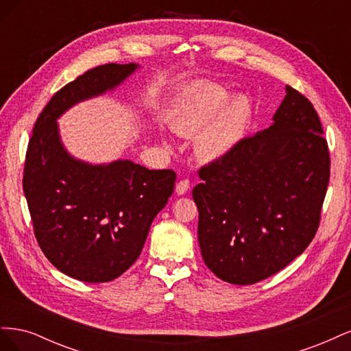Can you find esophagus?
Here are the masks:
<instances>
[{"label":"esophagus","instance_id":"1","mask_svg":"<svg viewBox=\"0 0 351 351\" xmlns=\"http://www.w3.org/2000/svg\"><path fill=\"white\" fill-rule=\"evenodd\" d=\"M190 189V182L187 178H184V180H180V182L176 184V192L178 193V195H184V193H187V190Z\"/></svg>","mask_w":351,"mask_h":351}]
</instances>
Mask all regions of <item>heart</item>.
<instances>
[{"label":"heart","instance_id":"heart-1","mask_svg":"<svg viewBox=\"0 0 351 351\" xmlns=\"http://www.w3.org/2000/svg\"><path fill=\"white\" fill-rule=\"evenodd\" d=\"M230 93L210 82H197L186 89L174 121L180 133H196V151L205 159H218L234 147L250 120V102L243 95Z\"/></svg>","mask_w":351,"mask_h":351}]
</instances>
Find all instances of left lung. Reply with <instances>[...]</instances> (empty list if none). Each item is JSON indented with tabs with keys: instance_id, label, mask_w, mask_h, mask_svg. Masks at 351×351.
<instances>
[{
	"instance_id": "obj_1",
	"label": "left lung",
	"mask_w": 351,
	"mask_h": 351,
	"mask_svg": "<svg viewBox=\"0 0 351 351\" xmlns=\"http://www.w3.org/2000/svg\"><path fill=\"white\" fill-rule=\"evenodd\" d=\"M328 143L303 93L287 95L267 130L202 167L193 189L206 267L222 281L259 282L304 252L321 222Z\"/></svg>"
}]
</instances>
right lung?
Segmentation results:
<instances>
[{
    "label": "right lung",
    "mask_w": 351,
    "mask_h": 351,
    "mask_svg": "<svg viewBox=\"0 0 351 351\" xmlns=\"http://www.w3.org/2000/svg\"><path fill=\"white\" fill-rule=\"evenodd\" d=\"M136 64L98 66L62 86L39 114L26 151L23 192L40 250L84 282L119 278L139 258L156 214L174 192L173 169L132 161L90 165L62 147L57 119L120 84Z\"/></svg>",
    "instance_id": "right-lung-1"
}]
</instances>
